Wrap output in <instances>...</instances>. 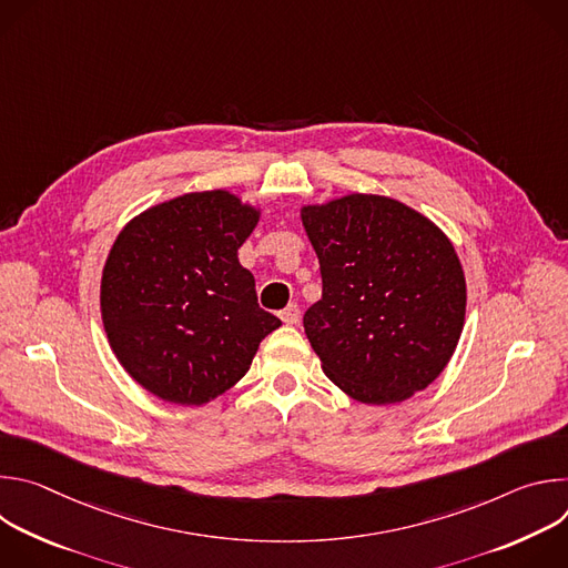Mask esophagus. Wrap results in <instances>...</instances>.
Wrapping results in <instances>:
<instances>
[{
  "label": "esophagus",
  "mask_w": 568,
  "mask_h": 568,
  "mask_svg": "<svg viewBox=\"0 0 568 568\" xmlns=\"http://www.w3.org/2000/svg\"><path fill=\"white\" fill-rule=\"evenodd\" d=\"M281 318H283V323H287V326H296V323L301 321V310L296 305H287L281 312Z\"/></svg>",
  "instance_id": "34e87169"
}]
</instances>
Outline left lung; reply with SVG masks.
Here are the masks:
<instances>
[{
  "instance_id": "8db88e82",
  "label": "left lung",
  "mask_w": 568,
  "mask_h": 568,
  "mask_svg": "<svg viewBox=\"0 0 568 568\" xmlns=\"http://www.w3.org/2000/svg\"><path fill=\"white\" fill-rule=\"evenodd\" d=\"M323 292L303 316L321 368L364 404L427 388L465 323V274L449 237L384 195L351 193L301 209Z\"/></svg>"
}]
</instances>
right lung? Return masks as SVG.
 Wrapping results in <instances>:
<instances>
[{"label": "right lung", "mask_w": 568, "mask_h": 568, "mask_svg": "<svg viewBox=\"0 0 568 568\" xmlns=\"http://www.w3.org/2000/svg\"><path fill=\"white\" fill-rule=\"evenodd\" d=\"M258 217L217 189L150 206L116 235L101 278L103 326L128 375L159 399H215L281 326L237 261Z\"/></svg>", "instance_id": "add662e5"}]
</instances>
